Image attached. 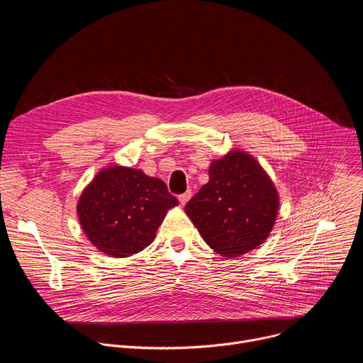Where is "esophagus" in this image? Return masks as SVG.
Instances as JSON below:
<instances>
[{"mask_svg": "<svg viewBox=\"0 0 363 363\" xmlns=\"http://www.w3.org/2000/svg\"><path fill=\"white\" fill-rule=\"evenodd\" d=\"M191 196H192V192H191V191H186V192H184L182 195H179V196H178V199H179L181 205L184 206V205L191 199Z\"/></svg>", "mask_w": 363, "mask_h": 363, "instance_id": "esophagus-1", "label": "esophagus"}]
</instances>
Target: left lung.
Here are the masks:
<instances>
[{"mask_svg": "<svg viewBox=\"0 0 363 363\" xmlns=\"http://www.w3.org/2000/svg\"><path fill=\"white\" fill-rule=\"evenodd\" d=\"M210 181L185 205V213L210 248L233 258L262 245L279 214L274 182L251 153L231 149L214 160Z\"/></svg>", "mask_w": 363, "mask_h": 363, "instance_id": "obj_1", "label": "left lung"}]
</instances>
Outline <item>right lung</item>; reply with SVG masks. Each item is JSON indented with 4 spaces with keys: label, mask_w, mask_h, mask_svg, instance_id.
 <instances>
[{
    "label": "right lung",
    "mask_w": 363,
    "mask_h": 363,
    "mask_svg": "<svg viewBox=\"0 0 363 363\" xmlns=\"http://www.w3.org/2000/svg\"><path fill=\"white\" fill-rule=\"evenodd\" d=\"M177 205L162 179L116 164L101 168L82 191L77 218L99 251L123 258L145 250Z\"/></svg>",
    "instance_id": "right-lung-1"
}]
</instances>
